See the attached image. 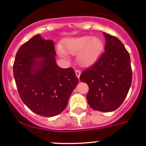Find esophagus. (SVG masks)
I'll return each mask as SVG.
<instances>
[{
  "label": "esophagus",
  "instance_id": "obj_1",
  "mask_svg": "<svg viewBox=\"0 0 146 146\" xmlns=\"http://www.w3.org/2000/svg\"><path fill=\"white\" fill-rule=\"evenodd\" d=\"M75 74L76 75H77V77L79 78L80 76V74H81V72L80 70H78V69H76L75 70Z\"/></svg>",
  "mask_w": 146,
  "mask_h": 146
}]
</instances>
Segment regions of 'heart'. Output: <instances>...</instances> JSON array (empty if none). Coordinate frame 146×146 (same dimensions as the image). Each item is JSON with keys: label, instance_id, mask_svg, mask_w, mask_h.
I'll return each instance as SVG.
<instances>
[{"label": "heart", "instance_id": "obj_1", "mask_svg": "<svg viewBox=\"0 0 146 146\" xmlns=\"http://www.w3.org/2000/svg\"><path fill=\"white\" fill-rule=\"evenodd\" d=\"M65 51L59 47L58 52L62 57H67V52L77 55L78 62L82 66H88L94 64L103 49V42L98 37L90 36L69 38L65 42Z\"/></svg>", "mask_w": 146, "mask_h": 146}]
</instances>
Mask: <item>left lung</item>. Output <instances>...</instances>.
<instances>
[{"label": "left lung", "instance_id": "obj_1", "mask_svg": "<svg viewBox=\"0 0 146 146\" xmlns=\"http://www.w3.org/2000/svg\"><path fill=\"white\" fill-rule=\"evenodd\" d=\"M104 51L97 61L81 73L80 80L87 83L86 98L92 109L111 112L119 108L127 96L132 80L128 51L117 37L104 33Z\"/></svg>", "mask_w": 146, "mask_h": 146}]
</instances>
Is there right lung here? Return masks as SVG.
<instances>
[{
    "instance_id": "right-lung-1",
    "label": "right lung",
    "mask_w": 146,
    "mask_h": 146,
    "mask_svg": "<svg viewBox=\"0 0 146 146\" xmlns=\"http://www.w3.org/2000/svg\"><path fill=\"white\" fill-rule=\"evenodd\" d=\"M54 42L37 34L16 54L13 73L23 103L44 117L60 114L78 84L74 69H62L55 62Z\"/></svg>"
}]
</instances>
